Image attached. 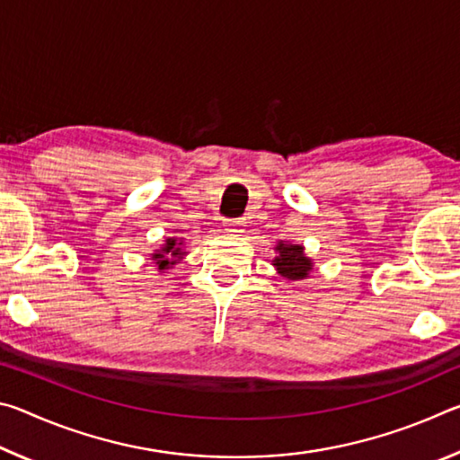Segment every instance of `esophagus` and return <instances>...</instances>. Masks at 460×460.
I'll return each mask as SVG.
<instances>
[{"mask_svg":"<svg viewBox=\"0 0 460 460\" xmlns=\"http://www.w3.org/2000/svg\"><path fill=\"white\" fill-rule=\"evenodd\" d=\"M245 227L247 225L243 219H233V221L225 223V231H229V233H243Z\"/></svg>","mask_w":460,"mask_h":460,"instance_id":"obj_1","label":"esophagus"}]
</instances>
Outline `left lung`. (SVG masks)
<instances>
[{
  "label": "left lung",
  "instance_id": "obj_1",
  "mask_svg": "<svg viewBox=\"0 0 460 460\" xmlns=\"http://www.w3.org/2000/svg\"><path fill=\"white\" fill-rule=\"evenodd\" d=\"M271 266L288 282H300L310 278V271L314 270L313 260L305 253V245L290 243V241H278L276 258L271 260Z\"/></svg>",
  "mask_w": 460,
  "mask_h": 460
}]
</instances>
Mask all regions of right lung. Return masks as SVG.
Masks as SVG:
<instances>
[{"mask_svg": "<svg viewBox=\"0 0 460 460\" xmlns=\"http://www.w3.org/2000/svg\"><path fill=\"white\" fill-rule=\"evenodd\" d=\"M186 241L182 237H168L162 247L154 249V253H150V260L158 271H166L172 270L176 263H181L184 260V255L189 253L184 249Z\"/></svg>", "mask_w": 460, "mask_h": 460, "instance_id": "obj_1", "label": "right lung"}]
</instances>
